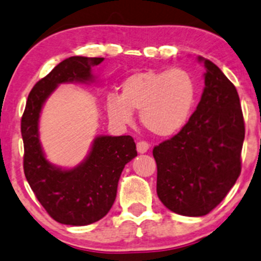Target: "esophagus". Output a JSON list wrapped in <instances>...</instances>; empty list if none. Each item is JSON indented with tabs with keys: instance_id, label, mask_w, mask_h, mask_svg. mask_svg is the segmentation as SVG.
<instances>
[{
	"instance_id": "esophagus-1",
	"label": "esophagus",
	"mask_w": 261,
	"mask_h": 261,
	"mask_svg": "<svg viewBox=\"0 0 261 261\" xmlns=\"http://www.w3.org/2000/svg\"><path fill=\"white\" fill-rule=\"evenodd\" d=\"M149 149V145L146 141H139L137 142V152L139 153H146Z\"/></svg>"
}]
</instances>
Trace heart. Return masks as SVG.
Returning <instances> with one entry per match:
<instances>
[{
	"label": "heart",
	"mask_w": 261,
	"mask_h": 261,
	"mask_svg": "<svg viewBox=\"0 0 261 261\" xmlns=\"http://www.w3.org/2000/svg\"><path fill=\"white\" fill-rule=\"evenodd\" d=\"M195 100V81L187 70H145L124 80L121 94L107 95V112L113 121L126 125L137 110L148 131L168 137L185 126Z\"/></svg>",
	"instance_id": "1"
}]
</instances>
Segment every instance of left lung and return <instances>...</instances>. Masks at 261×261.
Listing matches in <instances>:
<instances>
[{"label": "left lung", "mask_w": 261, "mask_h": 261, "mask_svg": "<svg viewBox=\"0 0 261 261\" xmlns=\"http://www.w3.org/2000/svg\"><path fill=\"white\" fill-rule=\"evenodd\" d=\"M206 67L205 88L196 110L170 140L153 148L157 195L170 211L205 216L226 197L241 174L245 135L234 85L214 62Z\"/></svg>", "instance_id": "1"}]
</instances>
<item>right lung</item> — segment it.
<instances>
[{"label": "right lung", "mask_w": 261, "mask_h": 261, "mask_svg": "<svg viewBox=\"0 0 261 261\" xmlns=\"http://www.w3.org/2000/svg\"><path fill=\"white\" fill-rule=\"evenodd\" d=\"M103 60L72 56L60 62L33 87L20 122L27 180L47 214L62 224L87 226L106 216L115 201L125 164L137 155L128 135L95 137L88 157L72 169L47 162L41 148L39 118L45 100L61 83L92 82V67Z\"/></svg>", "instance_id": "add662e5"}]
</instances>
